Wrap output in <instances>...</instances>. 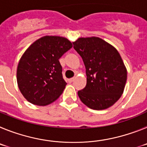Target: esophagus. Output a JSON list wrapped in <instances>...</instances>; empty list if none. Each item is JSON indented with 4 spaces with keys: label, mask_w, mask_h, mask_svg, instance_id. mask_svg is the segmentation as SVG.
Listing matches in <instances>:
<instances>
[{
    "label": "esophagus",
    "mask_w": 147,
    "mask_h": 147,
    "mask_svg": "<svg viewBox=\"0 0 147 147\" xmlns=\"http://www.w3.org/2000/svg\"><path fill=\"white\" fill-rule=\"evenodd\" d=\"M74 78H71V79H69V80H68V82H70V83L73 82H74Z\"/></svg>",
    "instance_id": "esophagus-1"
}]
</instances>
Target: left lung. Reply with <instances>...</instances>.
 Segmentation results:
<instances>
[{
    "label": "left lung",
    "mask_w": 147,
    "mask_h": 147,
    "mask_svg": "<svg viewBox=\"0 0 147 147\" xmlns=\"http://www.w3.org/2000/svg\"><path fill=\"white\" fill-rule=\"evenodd\" d=\"M73 44L86 68V86L78 91L80 100L93 110L111 107L121 96L127 78L119 51L96 37H80Z\"/></svg>",
    "instance_id": "left-lung-1"
}]
</instances>
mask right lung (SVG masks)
Returning <instances> with one entry per match:
<instances>
[{"label":"right lung","mask_w":147,"mask_h":147,"mask_svg":"<svg viewBox=\"0 0 147 147\" xmlns=\"http://www.w3.org/2000/svg\"><path fill=\"white\" fill-rule=\"evenodd\" d=\"M72 46L65 37L44 36L26 49L18 63L17 82L28 102L45 106L59 98L67 85L59 59Z\"/></svg>","instance_id":"1"}]
</instances>
